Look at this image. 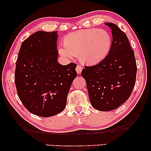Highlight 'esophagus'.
<instances>
[{
	"label": "esophagus",
	"instance_id": "1",
	"mask_svg": "<svg viewBox=\"0 0 151 151\" xmlns=\"http://www.w3.org/2000/svg\"><path fill=\"white\" fill-rule=\"evenodd\" d=\"M76 71H77V73L80 74V73H81V71L82 70V67L80 65H77V67H76Z\"/></svg>",
	"mask_w": 151,
	"mask_h": 151
}]
</instances>
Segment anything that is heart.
Segmentation results:
<instances>
[{"mask_svg":"<svg viewBox=\"0 0 151 151\" xmlns=\"http://www.w3.org/2000/svg\"><path fill=\"white\" fill-rule=\"evenodd\" d=\"M112 38L106 30L82 29L71 32L63 39L59 53L65 58L80 57L84 64L93 65L102 62L111 50Z\"/></svg>","mask_w":151,"mask_h":151,"instance_id":"b5f03b06","label":"heart"}]
</instances>
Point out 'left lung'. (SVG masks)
Instances as JSON below:
<instances>
[{
	"label": "left lung",
	"instance_id": "8db88e82",
	"mask_svg": "<svg viewBox=\"0 0 151 151\" xmlns=\"http://www.w3.org/2000/svg\"><path fill=\"white\" fill-rule=\"evenodd\" d=\"M105 24L113 35L111 50L100 63L84 67L81 74L86 80L92 106L109 111L118 108L129 98L135 84L137 65L125 33L116 24Z\"/></svg>",
	"mask_w": 151,
	"mask_h": 151
}]
</instances>
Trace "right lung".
Instances as JSON below:
<instances>
[{
    "label": "right lung",
    "instance_id": "1",
    "mask_svg": "<svg viewBox=\"0 0 151 151\" xmlns=\"http://www.w3.org/2000/svg\"><path fill=\"white\" fill-rule=\"evenodd\" d=\"M58 32L39 31L22 43L15 70V84L24 106L33 114L51 117L65 109L76 64L58 63Z\"/></svg>",
    "mask_w": 151,
    "mask_h": 151
}]
</instances>
